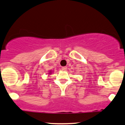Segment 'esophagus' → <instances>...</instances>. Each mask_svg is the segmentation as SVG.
Here are the masks:
<instances>
[{"label": "esophagus", "mask_w": 125, "mask_h": 125, "mask_svg": "<svg viewBox=\"0 0 125 125\" xmlns=\"http://www.w3.org/2000/svg\"><path fill=\"white\" fill-rule=\"evenodd\" d=\"M61 69H62V70L65 71V70H67V67H61Z\"/></svg>", "instance_id": "esophagus-1"}]
</instances>
